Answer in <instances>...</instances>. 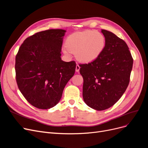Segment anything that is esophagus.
<instances>
[{
  "label": "esophagus",
  "instance_id": "obj_1",
  "mask_svg": "<svg viewBox=\"0 0 148 148\" xmlns=\"http://www.w3.org/2000/svg\"><path fill=\"white\" fill-rule=\"evenodd\" d=\"M80 66L78 65V64H77L76 67H75V71L76 72H79V70H80Z\"/></svg>",
  "mask_w": 148,
  "mask_h": 148
}]
</instances>
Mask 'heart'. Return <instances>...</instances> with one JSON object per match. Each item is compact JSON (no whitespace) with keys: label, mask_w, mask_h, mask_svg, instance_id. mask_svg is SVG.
<instances>
[{"label":"heart","mask_w":148,"mask_h":148,"mask_svg":"<svg viewBox=\"0 0 148 148\" xmlns=\"http://www.w3.org/2000/svg\"><path fill=\"white\" fill-rule=\"evenodd\" d=\"M105 46L106 39L103 34L95 30H86L69 36L63 52L66 55L75 53L78 60L89 63L98 58Z\"/></svg>","instance_id":"heart-1"}]
</instances>
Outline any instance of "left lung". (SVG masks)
Here are the masks:
<instances>
[{
	"mask_svg": "<svg viewBox=\"0 0 148 148\" xmlns=\"http://www.w3.org/2000/svg\"><path fill=\"white\" fill-rule=\"evenodd\" d=\"M101 33L106 46L95 60L80 64L83 78V98L94 110L102 111L113 106L129 85L133 59L126 42L105 29Z\"/></svg>",
	"mask_w": 148,
	"mask_h": 148,
	"instance_id": "left-lung-1",
	"label": "left lung"
}]
</instances>
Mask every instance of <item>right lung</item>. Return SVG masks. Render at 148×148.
I'll return each instance as SVG.
<instances>
[{
	"mask_svg": "<svg viewBox=\"0 0 148 148\" xmlns=\"http://www.w3.org/2000/svg\"><path fill=\"white\" fill-rule=\"evenodd\" d=\"M65 30L38 32L24 40L16 56V79L31 105L47 110L59 102L63 89L75 73V61L62 60Z\"/></svg>",
	"mask_w": 148,
	"mask_h": 148,
	"instance_id": "1",
	"label": "right lung"
}]
</instances>
